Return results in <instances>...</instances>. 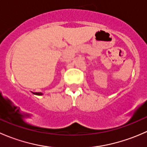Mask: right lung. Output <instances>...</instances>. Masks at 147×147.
<instances>
[{
  "instance_id": "1",
  "label": "right lung",
  "mask_w": 147,
  "mask_h": 147,
  "mask_svg": "<svg viewBox=\"0 0 147 147\" xmlns=\"http://www.w3.org/2000/svg\"><path fill=\"white\" fill-rule=\"evenodd\" d=\"M34 94H36V95H39V96H40V95H42V92H35V93H33Z\"/></svg>"
}]
</instances>
